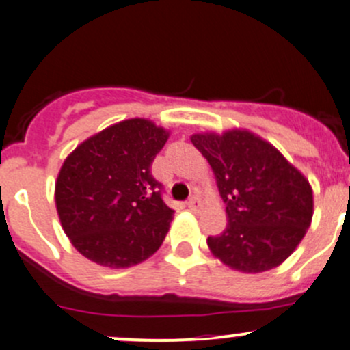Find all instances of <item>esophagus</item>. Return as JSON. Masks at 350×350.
Returning <instances> with one entry per match:
<instances>
[{
	"label": "esophagus",
	"mask_w": 350,
	"mask_h": 350,
	"mask_svg": "<svg viewBox=\"0 0 350 350\" xmlns=\"http://www.w3.org/2000/svg\"><path fill=\"white\" fill-rule=\"evenodd\" d=\"M188 208H189V210H191V211H200L201 208H203V203H201V201L198 200L196 196H193L191 200L188 201Z\"/></svg>",
	"instance_id": "esophagus-1"
}]
</instances>
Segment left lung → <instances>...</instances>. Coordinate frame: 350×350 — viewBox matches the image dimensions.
I'll return each instance as SVG.
<instances>
[{"label":"left lung","mask_w":350,"mask_h":350,"mask_svg":"<svg viewBox=\"0 0 350 350\" xmlns=\"http://www.w3.org/2000/svg\"><path fill=\"white\" fill-rule=\"evenodd\" d=\"M227 203V227L208 247L234 271L257 274L283 264L312 225L313 189L273 144L245 129L191 135Z\"/></svg>","instance_id":"obj_1"}]
</instances>
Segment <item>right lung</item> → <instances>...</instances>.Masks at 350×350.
I'll list each match as a JSON object with an SVG mask.
<instances>
[{"mask_svg":"<svg viewBox=\"0 0 350 350\" xmlns=\"http://www.w3.org/2000/svg\"><path fill=\"white\" fill-rule=\"evenodd\" d=\"M169 139L152 120L129 118L81 142L55 181L62 230L86 259L123 269L164 242L174 210L161 198L150 164Z\"/></svg>","mask_w":350,"mask_h":350,"instance_id":"right-lung-1","label":"right lung"}]
</instances>
